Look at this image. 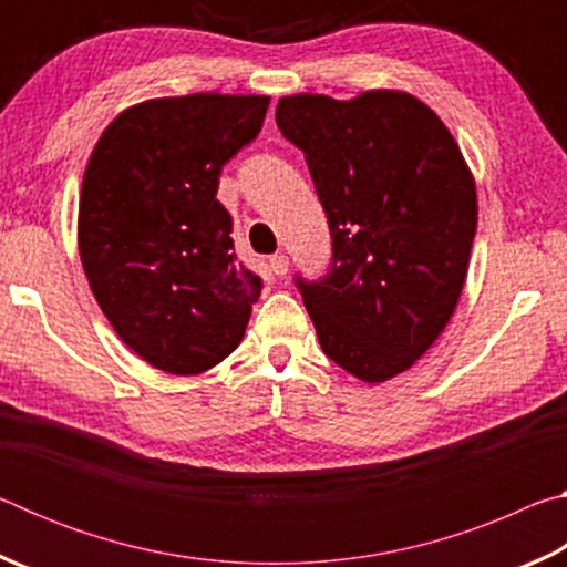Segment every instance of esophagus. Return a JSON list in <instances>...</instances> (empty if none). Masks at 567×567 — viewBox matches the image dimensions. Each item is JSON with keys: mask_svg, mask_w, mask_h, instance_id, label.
Returning <instances> with one entry per match:
<instances>
[{"mask_svg": "<svg viewBox=\"0 0 567 567\" xmlns=\"http://www.w3.org/2000/svg\"><path fill=\"white\" fill-rule=\"evenodd\" d=\"M270 270H272V275H277V277H282V275H287V270H290V260H287V255H272L270 257Z\"/></svg>", "mask_w": 567, "mask_h": 567, "instance_id": "obj_1", "label": "esophagus"}]
</instances>
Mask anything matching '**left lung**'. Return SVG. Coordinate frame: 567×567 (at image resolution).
Segmentation results:
<instances>
[{
  "instance_id": "obj_1",
  "label": "left lung",
  "mask_w": 567,
  "mask_h": 567,
  "mask_svg": "<svg viewBox=\"0 0 567 567\" xmlns=\"http://www.w3.org/2000/svg\"><path fill=\"white\" fill-rule=\"evenodd\" d=\"M277 127L305 152L332 235L330 272L297 277L324 354L362 382L412 368L453 318L477 192L443 120L398 90L292 94Z\"/></svg>"
}]
</instances>
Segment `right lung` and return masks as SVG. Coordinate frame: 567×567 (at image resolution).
Listing matches in <instances>:
<instances>
[{"mask_svg": "<svg viewBox=\"0 0 567 567\" xmlns=\"http://www.w3.org/2000/svg\"><path fill=\"white\" fill-rule=\"evenodd\" d=\"M265 94L197 92L127 107L82 179L76 243L102 312L130 350L199 375L245 338L262 280L235 260L219 172L262 130Z\"/></svg>", "mask_w": 567, "mask_h": 567, "instance_id": "obj_1", "label": "right lung"}]
</instances>
